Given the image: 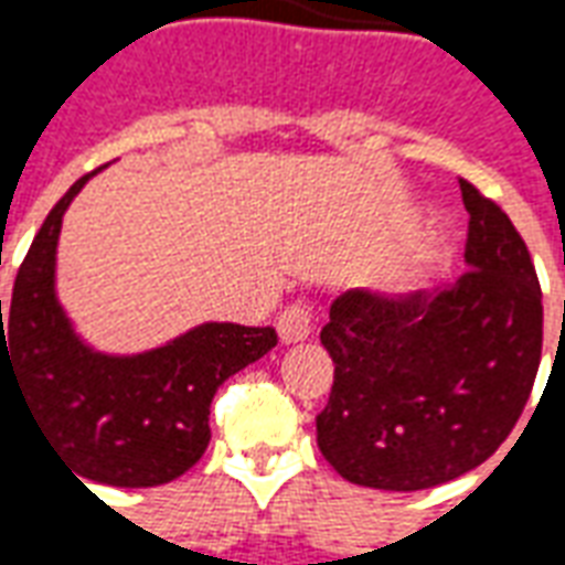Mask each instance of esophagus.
<instances>
[{
	"instance_id": "1",
	"label": "esophagus",
	"mask_w": 565,
	"mask_h": 565,
	"mask_svg": "<svg viewBox=\"0 0 565 565\" xmlns=\"http://www.w3.org/2000/svg\"><path fill=\"white\" fill-rule=\"evenodd\" d=\"M311 311L308 306H290L284 308V315L278 318V335H281L284 344H294V342H306L308 335H311Z\"/></svg>"
}]
</instances>
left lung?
Here are the masks:
<instances>
[{"mask_svg": "<svg viewBox=\"0 0 565 565\" xmlns=\"http://www.w3.org/2000/svg\"><path fill=\"white\" fill-rule=\"evenodd\" d=\"M466 275L450 290H348L320 344L335 363L318 448L344 481L426 490L460 478L518 424L542 360V287L497 202L460 181Z\"/></svg>", "mask_w": 565, "mask_h": 565, "instance_id": "8db88e82", "label": "left lung"}]
</instances>
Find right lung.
I'll return each instance as SVG.
<instances>
[{
	"instance_id": "obj_1",
	"label": "right lung",
	"mask_w": 565,
	"mask_h": 565,
	"mask_svg": "<svg viewBox=\"0 0 565 565\" xmlns=\"http://www.w3.org/2000/svg\"><path fill=\"white\" fill-rule=\"evenodd\" d=\"M96 172L78 178L44 217L6 323L0 299V391L6 379L18 384L32 420L81 478L169 484L209 448L217 387L269 354L278 335L271 327L209 320L139 354H105L84 342L56 296V245L63 214Z\"/></svg>"
}]
</instances>
